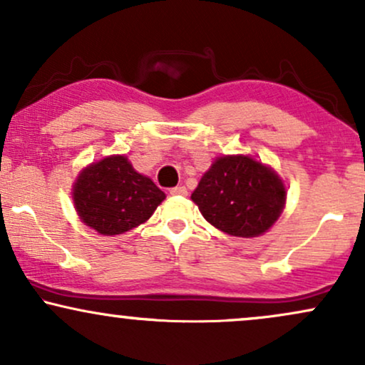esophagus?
<instances>
[{"instance_id": "1", "label": "esophagus", "mask_w": 365, "mask_h": 365, "mask_svg": "<svg viewBox=\"0 0 365 365\" xmlns=\"http://www.w3.org/2000/svg\"><path fill=\"white\" fill-rule=\"evenodd\" d=\"M171 195H187V188L183 185H178V187H173L170 190Z\"/></svg>"}]
</instances>
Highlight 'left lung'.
Here are the masks:
<instances>
[{
  "label": "left lung",
  "mask_w": 365,
  "mask_h": 365,
  "mask_svg": "<svg viewBox=\"0 0 365 365\" xmlns=\"http://www.w3.org/2000/svg\"><path fill=\"white\" fill-rule=\"evenodd\" d=\"M192 200L212 226L232 237H259L276 223L287 187L274 170L250 156L217 158Z\"/></svg>",
  "instance_id": "left-lung-1"
}]
</instances>
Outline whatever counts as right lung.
Listing matches in <instances>:
<instances>
[{"mask_svg":"<svg viewBox=\"0 0 365 365\" xmlns=\"http://www.w3.org/2000/svg\"><path fill=\"white\" fill-rule=\"evenodd\" d=\"M81 220L101 235H120L149 220L165 192L137 173L127 156H108L81 171L73 183Z\"/></svg>","mask_w":365,"mask_h":365,"instance_id":"add662e5","label":"right lung"}]
</instances>
